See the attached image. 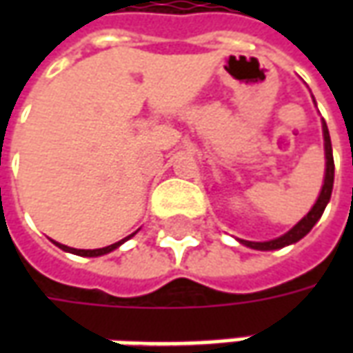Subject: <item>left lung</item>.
<instances>
[{
  "instance_id": "1",
  "label": "left lung",
  "mask_w": 353,
  "mask_h": 353,
  "mask_svg": "<svg viewBox=\"0 0 353 353\" xmlns=\"http://www.w3.org/2000/svg\"><path fill=\"white\" fill-rule=\"evenodd\" d=\"M323 141H325V179H323V187H321V192H319L316 204L312 206V210L308 214L304 215L301 221L296 223L293 229L285 232L283 236L274 238V240H268V242H248V240H240V244L248 245L252 250H261V252H270V250H280V248H285L289 244H295L301 238H304L312 230V227L319 221V217L325 210L327 202L331 199V192H333V181H334V161H333V149H331V138H329V130H327V124L323 121Z\"/></svg>"
}]
</instances>
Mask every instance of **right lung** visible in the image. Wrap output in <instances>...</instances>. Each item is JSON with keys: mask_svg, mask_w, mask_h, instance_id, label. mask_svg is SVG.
<instances>
[{"mask_svg": "<svg viewBox=\"0 0 353 353\" xmlns=\"http://www.w3.org/2000/svg\"><path fill=\"white\" fill-rule=\"evenodd\" d=\"M134 234H136V232H134ZM134 234H130V236L123 238L121 242H115V244L108 245V248H100V250H75V248H68V245L58 244V242H54V244H57L58 248H60V250H64V252H70V253H75V255H81V257H100V255H105V253H109V252H113V250H117L119 245L124 244V242H126L128 238L134 236Z\"/></svg>", "mask_w": 353, "mask_h": 353, "instance_id": "add662e5", "label": "right lung"}]
</instances>
